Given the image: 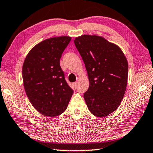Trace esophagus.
<instances>
[{"label": "esophagus", "instance_id": "obj_1", "mask_svg": "<svg viewBox=\"0 0 153 153\" xmlns=\"http://www.w3.org/2000/svg\"><path fill=\"white\" fill-rule=\"evenodd\" d=\"M73 86L74 87L75 89H76V88H77V82H74V83H73Z\"/></svg>", "mask_w": 153, "mask_h": 153}]
</instances>
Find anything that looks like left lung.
<instances>
[{
    "label": "left lung",
    "mask_w": 153,
    "mask_h": 153,
    "mask_svg": "<svg viewBox=\"0 0 153 153\" xmlns=\"http://www.w3.org/2000/svg\"><path fill=\"white\" fill-rule=\"evenodd\" d=\"M74 44L83 60L89 87L84 99L91 113L104 117L117 109L126 89L128 64L120 48L95 35L76 37Z\"/></svg>",
    "instance_id": "obj_1"
}]
</instances>
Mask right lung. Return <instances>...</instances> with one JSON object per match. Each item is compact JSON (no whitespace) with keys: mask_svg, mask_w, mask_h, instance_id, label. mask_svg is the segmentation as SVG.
<instances>
[{"mask_svg":"<svg viewBox=\"0 0 153 153\" xmlns=\"http://www.w3.org/2000/svg\"><path fill=\"white\" fill-rule=\"evenodd\" d=\"M71 37L46 39L29 51L22 68L23 86L31 105L42 115L56 117L67 108L73 91L60 66L62 53Z\"/></svg>","mask_w":153,"mask_h":153,"instance_id":"1","label":"right lung"}]
</instances>
